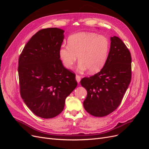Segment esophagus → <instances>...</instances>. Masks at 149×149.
Returning <instances> with one entry per match:
<instances>
[{
	"label": "esophagus",
	"mask_w": 149,
	"mask_h": 149,
	"mask_svg": "<svg viewBox=\"0 0 149 149\" xmlns=\"http://www.w3.org/2000/svg\"><path fill=\"white\" fill-rule=\"evenodd\" d=\"M76 81H77L78 83H79L80 81H81V77L79 75H76Z\"/></svg>",
	"instance_id": "esophagus-1"
}]
</instances>
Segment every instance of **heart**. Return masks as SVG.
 Listing matches in <instances>:
<instances>
[{"label":"heart","instance_id":"b5f03b06","mask_svg":"<svg viewBox=\"0 0 149 149\" xmlns=\"http://www.w3.org/2000/svg\"><path fill=\"white\" fill-rule=\"evenodd\" d=\"M68 45H63L59 56L63 65L71 69L78 59L80 71L88 70L90 73L100 71L106 64L110 42L105 36L93 32H79L70 36Z\"/></svg>","mask_w":149,"mask_h":149}]
</instances>
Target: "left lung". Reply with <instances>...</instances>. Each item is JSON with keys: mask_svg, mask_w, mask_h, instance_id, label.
Instances as JSON below:
<instances>
[{"mask_svg": "<svg viewBox=\"0 0 149 149\" xmlns=\"http://www.w3.org/2000/svg\"><path fill=\"white\" fill-rule=\"evenodd\" d=\"M131 55L118 37H111L106 64L99 73L83 78L81 85L87 91L84 109L96 117H103L116 110L120 104L131 80Z\"/></svg>", "mask_w": 149, "mask_h": 149, "instance_id": "1", "label": "left lung"}]
</instances>
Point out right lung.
Masks as SVG:
<instances>
[{
    "mask_svg": "<svg viewBox=\"0 0 149 149\" xmlns=\"http://www.w3.org/2000/svg\"><path fill=\"white\" fill-rule=\"evenodd\" d=\"M64 32L58 28L38 31L19 59L21 97L33 114L44 119L61 113L66 98L78 84L75 74L65 68L59 56Z\"/></svg>",
    "mask_w": 149,
    "mask_h": 149,
    "instance_id": "obj_1",
    "label": "right lung"
}]
</instances>
